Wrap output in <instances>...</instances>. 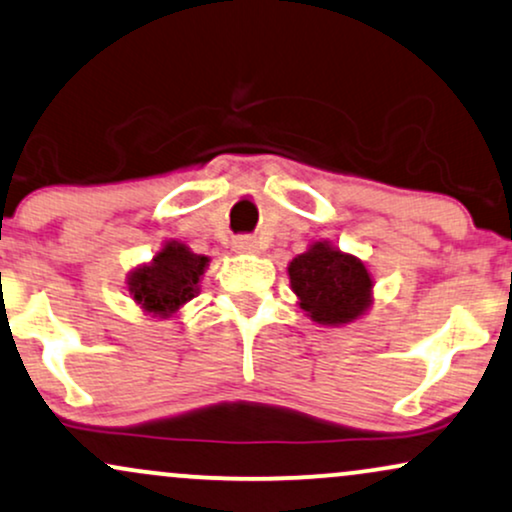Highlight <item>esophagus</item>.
<instances>
[{"instance_id": "34e87169", "label": "esophagus", "mask_w": 512, "mask_h": 512, "mask_svg": "<svg viewBox=\"0 0 512 512\" xmlns=\"http://www.w3.org/2000/svg\"><path fill=\"white\" fill-rule=\"evenodd\" d=\"M232 246L234 251H239V254H251V251L258 249V242L256 237H251V234H237V237L232 239Z\"/></svg>"}]
</instances>
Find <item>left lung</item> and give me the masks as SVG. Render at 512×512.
<instances>
[{
    "label": "left lung",
    "mask_w": 512,
    "mask_h": 512,
    "mask_svg": "<svg viewBox=\"0 0 512 512\" xmlns=\"http://www.w3.org/2000/svg\"><path fill=\"white\" fill-rule=\"evenodd\" d=\"M290 285L299 306L323 326H340L362 316L371 302V278L359 258L316 242L290 263Z\"/></svg>",
    "instance_id": "8db88e82"
}]
</instances>
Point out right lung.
<instances>
[{"instance_id": "right-lung-1", "label": "right lung", "mask_w": 512, "mask_h": 512, "mask_svg": "<svg viewBox=\"0 0 512 512\" xmlns=\"http://www.w3.org/2000/svg\"><path fill=\"white\" fill-rule=\"evenodd\" d=\"M208 266V256H198L179 242H167L150 266L129 275L131 297L146 311L170 316L198 294V280Z\"/></svg>"}]
</instances>
